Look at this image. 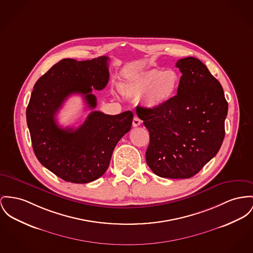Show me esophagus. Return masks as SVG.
Masks as SVG:
<instances>
[{"instance_id":"esophagus-1","label":"esophagus","mask_w":253,"mask_h":253,"mask_svg":"<svg viewBox=\"0 0 253 253\" xmlns=\"http://www.w3.org/2000/svg\"><path fill=\"white\" fill-rule=\"evenodd\" d=\"M141 123H142V121L140 120V119L138 118L137 116H134V118H133V121H132V126L136 127V126H140L141 125Z\"/></svg>"}]
</instances>
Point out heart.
Returning <instances> with one entry per match:
<instances>
[{
  "mask_svg": "<svg viewBox=\"0 0 253 253\" xmlns=\"http://www.w3.org/2000/svg\"><path fill=\"white\" fill-rule=\"evenodd\" d=\"M180 83L178 73L172 69H152L129 78L123 84V89L128 96H142V101L148 107L159 108L176 96Z\"/></svg>",
  "mask_w": 253,
  "mask_h": 253,
  "instance_id": "1",
  "label": "heart"
}]
</instances>
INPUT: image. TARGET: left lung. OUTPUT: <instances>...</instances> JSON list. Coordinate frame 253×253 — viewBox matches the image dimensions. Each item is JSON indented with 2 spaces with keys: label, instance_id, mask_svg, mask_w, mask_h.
Listing matches in <instances>:
<instances>
[{
  "label": "left lung",
  "instance_id": "1",
  "mask_svg": "<svg viewBox=\"0 0 253 253\" xmlns=\"http://www.w3.org/2000/svg\"><path fill=\"white\" fill-rule=\"evenodd\" d=\"M182 74L177 95L159 108L137 106L150 132L146 161L167 178H190L219 152L228 103L219 81L198 58L179 59Z\"/></svg>",
  "mask_w": 253,
  "mask_h": 253
}]
</instances>
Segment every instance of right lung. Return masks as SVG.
Instances as JSON below:
<instances>
[{"label":"right lung","mask_w":253,"mask_h":253,"mask_svg":"<svg viewBox=\"0 0 253 253\" xmlns=\"http://www.w3.org/2000/svg\"><path fill=\"white\" fill-rule=\"evenodd\" d=\"M107 56L77 61L65 58L54 64L34 84L27 107V123L35 156L61 179L88 183L108 168L120 139L130 130L133 114L125 111L107 115L92 111L78 128H62L55 115L73 94L84 96L90 109L97 105L92 94L109 81Z\"/></svg>","instance_id":"add662e5"}]
</instances>
